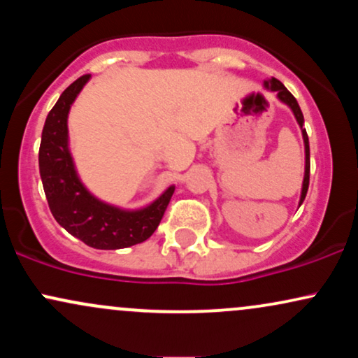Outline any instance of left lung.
Here are the masks:
<instances>
[{"label": "left lung", "mask_w": 358, "mask_h": 358, "mask_svg": "<svg viewBox=\"0 0 358 358\" xmlns=\"http://www.w3.org/2000/svg\"><path fill=\"white\" fill-rule=\"evenodd\" d=\"M264 87L271 90V92H276V97L279 101L282 102V104H286L287 108L291 109V113L294 114V119H296V122L299 124V129H301V134H303V143H305V176H303V185H301V195H299V205L303 203V200H305L306 196V192H308V185H310V141H308V134H306V129L303 126H305V117H303V113L301 109H299V104L298 101L294 99L293 94L287 90L285 85L281 84L278 79H274V77H271V79L264 80Z\"/></svg>", "instance_id": "1"}]
</instances>
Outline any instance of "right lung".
<instances>
[{"label": "right lung", "instance_id": "obj_1", "mask_svg": "<svg viewBox=\"0 0 358 358\" xmlns=\"http://www.w3.org/2000/svg\"><path fill=\"white\" fill-rule=\"evenodd\" d=\"M90 76H82L62 92L42 131L38 166L52 215L71 236L89 248L114 250L145 242L162 222L175 185L141 208H122L97 199L77 173L69 141V113Z\"/></svg>", "mask_w": 358, "mask_h": 358}]
</instances>
